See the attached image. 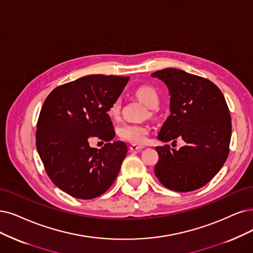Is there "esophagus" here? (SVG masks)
<instances>
[{
	"label": "esophagus",
	"mask_w": 253,
	"mask_h": 253,
	"mask_svg": "<svg viewBox=\"0 0 253 253\" xmlns=\"http://www.w3.org/2000/svg\"><path fill=\"white\" fill-rule=\"evenodd\" d=\"M144 147L143 146H137V145H131L129 147L130 151H141Z\"/></svg>",
	"instance_id": "34e87169"
}]
</instances>
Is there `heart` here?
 Returning a JSON list of instances; mask_svg holds the SVG:
<instances>
[{"label":"heart","instance_id":"b5f03b06","mask_svg":"<svg viewBox=\"0 0 253 253\" xmlns=\"http://www.w3.org/2000/svg\"><path fill=\"white\" fill-rule=\"evenodd\" d=\"M135 95L141 100L144 104L151 108H157L160 104V98L156 90L149 86L142 85L135 89ZM121 109V100L117 99L108 109V115L110 118H118L120 115ZM149 132H150V127L146 124H123L118 128L119 136L124 139L126 142H129L134 145H143L147 142Z\"/></svg>","mask_w":253,"mask_h":253}]
</instances>
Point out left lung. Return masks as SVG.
I'll use <instances>...</instances> for the list:
<instances>
[{
    "mask_svg": "<svg viewBox=\"0 0 253 253\" xmlns=\"http://www.w3.org/2000/svg\"><path fill=\"white\" fill-rule=\"evenodd\" d=\"M151 76L164 81L171 96V115L157 138L185 143L179 150L156 147L160 158L154 173L169 190L200 189L220 171L229 153L231 118L225 98L209 79L182 70L165 69Z\"/></svg>",
    "mask_w": 253,
    "mask_h": 253,
    "instance_id": "left-lung-1",
    "label": "left lung"
}]
</instances>
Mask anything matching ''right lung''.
Masks as SVG:
<instances>
[{"label": "right lung", "mask_w": 253, "mask_h": 253, "mask_svg": "<svg viewBox=\"0 0 253 253\" xmlns=\"http://www.w3.org/2000/svg\"><path fill=\"white\" fill-rule=\"evenodd\" d=\"M129 77L88 75L54 88L41 110L36 148L46 174L60 190L92 199L115 182L127 154L125 143H110L116 132L107 114ZM98 137L108 144L91 148Z\"/></svg>", "instance_id": "right-lung-1"}]
</instances>
